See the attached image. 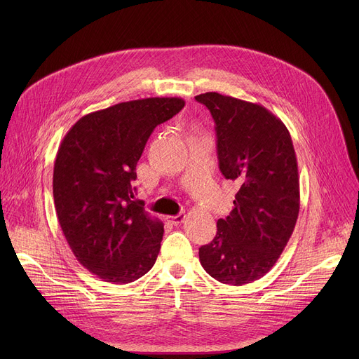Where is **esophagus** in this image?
I'll use <instances>...</instances> for the list:
<instances>
[{
	"label": "esophagus",
	"mask_w": 359,
	"mask_h": 359,
	"mask_svg": "<svg viewBox=\"0 0 359 359\" xmlns=\"http://www.w3.org/2000/svg\"><path fill=\"white\" fill-rule=\"evenodd\" d=\"M184 218H186V214H184V212H180V214L173 215V217H165V219H167L170 224H175V225L182 224V222L184 221Z\"/></svg>",
	"instance_id": "esophagus-1"
}]
</instances>
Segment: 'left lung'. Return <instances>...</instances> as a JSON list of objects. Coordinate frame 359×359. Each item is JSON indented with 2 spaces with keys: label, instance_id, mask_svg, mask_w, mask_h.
Masks as SVG:
<instances>
[{
  "label": "left lung",
  "instance_id": "left-lung-1",
  "mask_svg": "<svg viewBox=\"0 0 359 359\" xmlns=\"http://www.w3.org/2000/svg\"><path fill=\"white\" fill-rule=\"evenodd\" d=\"M211 111L219 170L238 183L229 217L199 249L202 268L229 285L268 273L294 231L299 211L297 157L287 126L256 103L210 91L195 97Z\"/></svg>",
  "mask_w": 359,
  "mask_h": 359
}]
</instances>
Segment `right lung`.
<instances>
[{
  "label": "right lung",
  "mask_w": 359,
  "mask_h": 359,
  "mask_svg": "<svg viewBox=\"0 0 359 359\" xmlns=\"http://www.w3.org/2000/svg\"><path fill=\"white\" fill-rule=\"evenodd\" d=\"M149 97L88 113L67 132L53 165V202L81 265L111 284H129L157 260L164 225L134 201L137 163L157 125L183 109Z\"/></svg>",
  "instance_id": "obj_1"
}]
</instances>
